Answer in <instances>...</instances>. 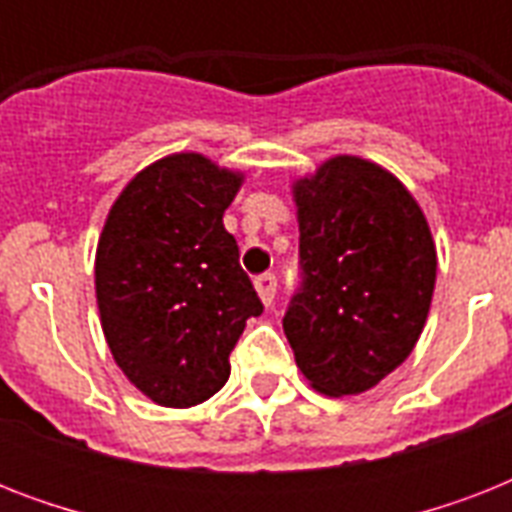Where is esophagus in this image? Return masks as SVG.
Instances as JSON below:
<instances>
[{"label":"esophagus","mask_w":512,"mask_h":512,"mask_svg":"<svg viewBox=\"0 0 512 512\" xmlns=\"http://www.w3.org/2000/svg\"><path fill=\"white\" fill-rule=\"evenodd\" d=\"M255 287H257V295L263 300L265 305H271L276 300V276L273 273H260L255 279Z\"/></svg>","instance_id":"obj_1"}]
</instances>
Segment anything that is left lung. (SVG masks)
I'll return each mask as SVG.
<instances>
[{"label": "left lung", "instance_id": "obj_1", "mask_svg": "<svg viewBox=\"0 0 512 512\" xmlns=\"http://www.w3.org/2000/svg\"><path fill=\"white\" fill-rule=\"evenodd\" d=\"M300 287L284 335L300 372L327 396L374 388L428 319L436 247L412 193L356 156L329 159L295 185Z\"/></svg>", "mask_w": 512, "mask_h": 512}]
</instances>
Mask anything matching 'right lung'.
I'll return each instance as SVG.
<instances>
[{
  "label": "right lung",
  "instance_id": "1",
  "mask_svg": "<svg viewBox=\"0 0 512 512\" xmlns=\"http://www.w3.org/2000/svg\"><path fill=\"white\" fill-rule=\"evenodd\" d=\"M239 185V175L204 156H167L124 188L100 233L103 335L156 404L185 409L215 396L247 319L263 313L223 225Z\"/></svg>",
  "mask_w": 512,
  "mask_h": 512
}]
</instances>
